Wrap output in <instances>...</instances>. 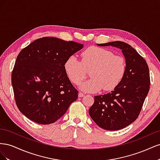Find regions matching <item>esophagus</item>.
Returning a JSON list of instances; mask_svg holds the SVG:
<instances>
[{"label": "esophagus", "mask_w": 160, "mask_h": 160, "mask_svg": "<svg viewBox=\"0 0 160 160\" xmlns=\"http://www.w3.org/2000/svg\"><path fill=\"white\" fill-rule=\"evenodd\" d=\"M84 95H84L83 93H81V92H79V94H78L79 98H83V97Z\"/></svg>", "instance_id": "34e87169"}]
</instances>
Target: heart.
<instances>
[{"label": "heart", "mask_w": 160, "mask_h": 160, "mask_svg": "<svg viewBox=\"0 0 160 160\" xmlns=\"http://www.w3.org/2000/svg\"><path fill=\"white\" fill-rule=\"evenodd\" d=\"M64 68L69 79L75 85L85 79L89 71L90 79L80 85L86 92H97L103 88L111 91L117 88L126 71L124 57L113 55L103 48L91 47L81 53V62L71 56L65 62Z\"/></svg>", "instance_id": "b5f03b06"}]
</instances>
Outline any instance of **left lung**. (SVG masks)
I'll return each instance as SVG.
<instances>
[{"label": "left lung", "instance_id": "8db88e82", "mask_svg": "<svg viewBox=\"0 0 160 160\" xmlns=\"http://www.w3.org/2000/svg\"><path fill=\"white\" fill-rule=\"evenodd\" d=\"M97 45L122 50L126 62V71L113 91L95 96L94 103L89 113L99 127L109 131L122 129L133 123L141 111L149 90L148 66L146 60L128 43L113 41Z\"/></svg>", "mask_w": 160, "mask_h": 160}]
</instances>
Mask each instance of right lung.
I'll use <instances>...</instances> for the list:
<instances>
[{"instance_id": "obj_1", "label": "right lung", "mask_w": 160, "mask_h": 160, "mask_svg": "<svg viewBox=\"0 0 160 160\" xmlns=\"http://www.w3.org/2000/svg\"><path fill=\"white\" fill-rule=\"evenodd\" d=\"M83 45L55 37L38 38L18 55L12 85L19 111L32 122L47 125L63 115L78 91L65 71L66 60Z\"/></svg>"}]
</instances>
